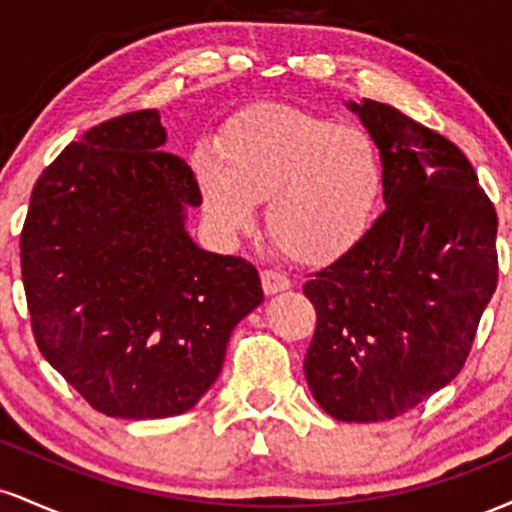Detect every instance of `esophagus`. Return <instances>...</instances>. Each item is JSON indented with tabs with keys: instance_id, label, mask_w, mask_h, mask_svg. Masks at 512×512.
<instances>
[{
	"instance_id": "obj_1",
	"label": "esophagus",
	"mask_w": 512,
	"mask_h": 512,
	"mask_svg": "<svg viewBox=\"0 0 512 512\" xmlns=\"http://www.w3.org/2000/svg\"><path fill=\"white\" fill-rule=\"evenodd\" d=\"M291 286V279L286 274L276 272V269H264L262 272V289L267 296H274V293L286 291Z\"/></svg>"
}]
</instances>
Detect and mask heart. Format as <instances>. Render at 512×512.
<instances>
[{"label":"heart","mask_w":512,"mask_h":512,"mask_svg":"<svg viewBox=\"0 0 512 512\" xmlns=\"http://www.w3.org/2000/svg\"><path fill=\"white\" fill-rule=\"evenodd\" d=\"M216 154L219 161L195 154L211 221L245 231L252 202H267L269 236L298 262H330L354 248L383 197V156L366 129L293 105L233 115L216 137Z\"/></svg>","instance_id":"heart-1"}]
</instances>
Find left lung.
<instances>
[{"mask_svg":"<svg viewBox=\"0 0 512 512\" xmlns=\"http://www.w3.org/2000/svg\"><path fill=\"white\" fill-rule=\"evenodd\" d=\"M378 144L387 209L303 286L315 305L305 380L339 421L395 419L464 368L498 284L496 207L443 134L351 103Z\"/></svg>","mask_w":512,"mask_h":512,"instance_id":"left-lung-1","label":"left lung"}]
</instances>
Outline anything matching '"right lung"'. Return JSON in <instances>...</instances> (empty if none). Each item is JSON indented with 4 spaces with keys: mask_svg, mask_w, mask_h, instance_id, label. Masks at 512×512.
I'll return each instance as SVG.
<instances>
[{
    "mask_svg": "<svg viewBox=\"0 0 512 512\" xmlns=\"http://www.w3.org/2000/svg\"><path fill=\"white\" fill-rule=\"evenodd\" d=\"M158 110L91 127L35 180L21 279L40 354L93 409L163 419L219 378L233 327L262 303L255 264L185 233L195 170L163 149Z\"/></svg>",
    "mask_w": 512,
    "mask_h": 512,
    "instance_id": "add662e5",
    "label": "right lung"
}]
</instances>
